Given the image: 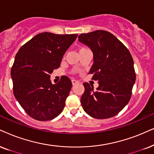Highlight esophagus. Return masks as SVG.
I'll return each mask as SVG.
<instances>
[{"mask_svg":"<svg viewBox=\"0 0 154 154\" xmlns=\"http://www.w3.org/2000/svg\"><path fill=\"white\" fill-rule=\"evenodd\" d=\"M78 83H79L78 82H77V80H75V79H72V84L73 86H74V85H77V84H78Z\"/></svg>","mask_w":154,"mask_h":154,"instance_id":"34e87169","label":"esophagus"}]
</instances>
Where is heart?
Segmentation results:
<instances>
[{
	"mask_svg": "<svg viewBox=\"0 0 154 154\" xmlns=\"http://www.w3.org/2000/svg\"><path fill=\"white\" fill-rule=\"evenodd\" d=\"M87 48H80V49H79V51H82V50H86Z\"/></svg>",
	"mask_w": 154,
	"mask_h": 154,
	"instance_id": "obj_1",
	"label": "heart"
}]
</instances>
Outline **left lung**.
<instances>
[{"instance_id":"8db88e82","label":"left lung","mask_w":154,"mask_h":154,"mask_svg":"<svg viewBox=\"0 0 154 154\" xmlns=\"http://www.w3.org/2000/svg\"><path fill=\"white\" fill-rule=\"evenodd\" d=\"M79 41L90 48L94 63L89 74L99 87L85 82L81 104L95 119H108L121 112L129 102L136 81L134 60L129 50L114 35L96 30L79 35Z\"/></svg>"}]
</instances>
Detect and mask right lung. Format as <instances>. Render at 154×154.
Listing matches in <instances>:
<instances>
[{
	"label": "right lung",
	"instance_id": "add662e5",
	"mask_svg": "<svg viewBox=\"0 0 154 154\" xmlns=\"http://www.w3.org/2000/svg\"><path fill=\"white\" fill-rule=\"evenodd\" d=\"M77 37L42 32L21 47L15 55L11 72L14 96L35 119H53L63 111L72 82L63 76L52 85L50 75L59 68L64 54Z\"/></svg>",
	"mask_w": 154,
	"mask_h": 154
}]
</instances>
